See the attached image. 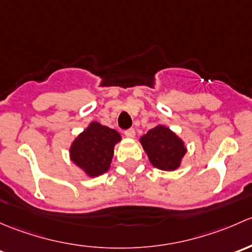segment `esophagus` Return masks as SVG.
<instances>
[{
  "instance_id": "esophagus-1",
  "label": "esophagus",
  "mask_w": 252,
  "mask_h": 252,
  "mask_svg": "<svg viewBox=\"0 0 252 252\" xmlns=\"http://www.w3.org/2000/svg\"><path fill=\"white\" fill-rule=\"evenodd\" d=\"M125 136L127 138H134V136H136V131H134V128H129L125 131Z\"/></svg>"
}]
</instances>
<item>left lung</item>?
<instances>
[{"mask_svg": "<svg viewBox=\"0 0 252 252\" xmlns=\"http://www.w3.org/2000/svg\"><path fill=\"white\" fill-rule=\"evenodd\" d=\"M150 164L162 171L180 168L187 154L184 141L167 126L157 125L139 138Z\"/></svg>", "mask_w": 252, "mask_h": 252, "instance_id": "obj_1", "label": "left lung"}]
</instances>
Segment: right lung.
<instances>
[{
    "mask_svg": "<svg viewBox=\"0 0 252 252\" xmlns=\"http://www.w3.org/2000/svg\"><path fill=\"white\" fill-rule=\"evenodd\" d=\"M121 141L118 131L92 121L69 148L70 160L87 177H98L110 168L114 148Z\"/></svg>",
    "mask_w": 252,
    "mask_h": 252,
    "instance_id": "right-lung-1",
    "label": "right lung"
}]
</instances>
